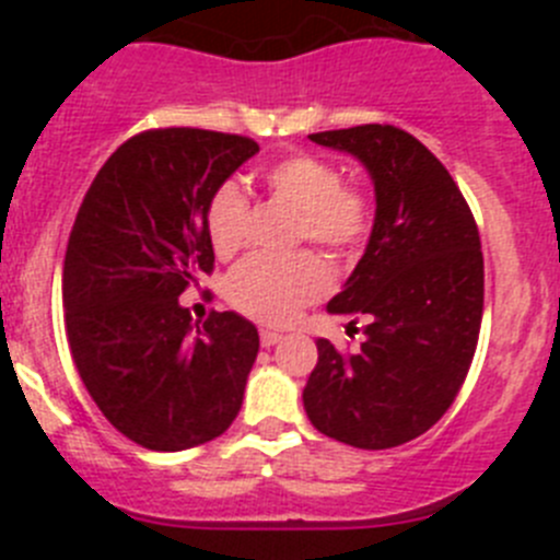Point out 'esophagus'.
<instances>
[{"mask_svg": "<svg viewBox=\"0 0 560 560\" xmlns=\"http://www.w3.org/2000/svg\"><path fill=\"white\" fill-rule=\"evenodd\" d=\"M280 339H283V334H277V330H260V345L264 348H275Z\"/></svg>", "mask_w": 560, "mask_h": 560, "instance_id": "1", "label": "esophagus"}]
</instances>
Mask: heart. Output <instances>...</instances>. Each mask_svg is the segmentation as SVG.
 <instances>
[{
  "label": "heart",
  "instance_id": "obj_1",
  "mask_svg": "<svg viewBox=\"0 0 560 560\" xmlns=\"http://www.w3.org/2000/svg\"><path fill=\"white\" fill-rule=\"evenodd\" d=\"M271 199L296 212V244L311 241L334 260H350L368 244L375 201L364 187L345 185V173L314 153H294L266 167ZM249 201L232 182L212 192L207 205V235L215 255L244 249ZM334 275L316 252L289 257H252L230 277V303L264 325H289L305 305L328 294Z\"/></svg>",
  "mask_w": 560,
  "mask_h": 560
}]
</instances>
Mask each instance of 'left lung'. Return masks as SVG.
I'll return each mask as SVG.
<instances>
[{
  "label": "left lung",
  "instance_id": "obj_1",
  "mask_svg": "<svg viewBox=\"0 0 560 560\" xmlns=\"http://www.w3.org/2000/svg\"><path fill=\"white\" fill-rule=\"evenodd\" d=\"M353 153L373 176L375 224L330 314L364 325L355 353L316 341L303 389L311 423L355 448L420 438L457 398L482 325L485 264L468 201L443 162L395 126L311 133Z\"/></svg>",
  "mask_w": 560,
  "mask_h": 560
}]
</instances>
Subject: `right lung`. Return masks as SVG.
I'll return each mask as SVG.
<instances>
[{
	"label": "right lung",
	"mask_w": 560,
	"mask_h": 560,
	"mask_svg": "<svg viewBox=\"0 0 560 560\" xmlns=\"http://www.w3.org/2000/svg\"><path fill=\"white\" fill-rule=\"evenodd\" d=\"M255 153L241 133H133L101 167L69 232V350L103 418L151 452L219 438L244 404L257 328L232 311L192 323L179 296L215 269L212 192Z\"/></svg>",
	"instance_id": "add662e5"
}]
</instances>
